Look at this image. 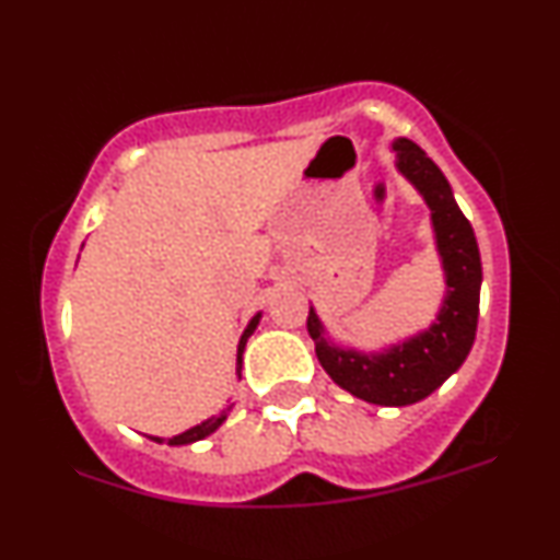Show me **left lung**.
<instances>
[{"label": "left lung", "mask_w": 560, "mask_h": 560, "mask_svg": "<svg viewBox=\"0 0 560 560\" xmlns=\"http://www.w3.org/2000/svg\"><path fill=\"white\" fill-rule=\"evenodd\" d=\"M400 168L432 208L436 249L447 276V298L436 324L382 355H361L326 342L318 316L307 313V334L316 342L324 371L350 395L374 405H410L429 397L460 369L477 337L481 260L471 223L455 205L447 178L410 139H397Z\"/></svg>", "instance_id": "obj_1"}]
</instances>
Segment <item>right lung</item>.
Wrapping results in <instances>:
<instances>
[{"label":"right lung","instance_id":"1","mask_svg":"<svg viewBox=\"0 0 560 560\" xmlns=\"http://www.w3.org/2000/svg\"><path fill=\"white\" fill-rule=\"evenodd\" d=\"M258 320H260V316H255L253 320H249V326H247V329H244V334H242V339H240V350H236V374H242V352H244V345H247L249 334L255 331V326H258ZM223 421H226V413H221V416H213V419L202 421V423H199V427H191V429H186L184 434H178V436H171V440H168V445H189V442H197V440H202V436L213 434L215 429L221 427ZM150 440H155V442H163V440H160V436H150Z\"/></svg>","mask_w":560,"mask_h":560}]
</instances>
